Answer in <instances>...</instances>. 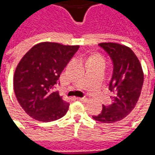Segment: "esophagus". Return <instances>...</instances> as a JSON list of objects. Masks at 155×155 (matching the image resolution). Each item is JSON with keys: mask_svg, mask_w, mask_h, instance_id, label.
Listing matches in <instances>:
<instances>
[{"mask_svg": "<svg viewBox=\"0 0 155 155\" xmlns=\"http://www.w3.org/2000/svg\"><path fill=\"white\" fill-rule=\"evenodd\" d=\"M78 101H82V102H87L88 101V99L85 97H82V98H77Z\"/></svg>", "mask_w": 155, "mask_h": 155, "instance_id": "obj_1", "label": "esophagus"}]
</instances>
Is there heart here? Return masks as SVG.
Segmentation results:
<instances>
[{
    "label": "heart",
    "mask_w": 155,
    "mask_h": 155,
    "mask_svg": "<svg viewBox=\"0 0 155 155\" xmlns=\"http://www.w3.org/2000/svg\"><path fill=\"white\" fill-rule=\"evenodd\" d=\"M93 59H95V60H98V61H104V60H103V58L100 57V56H96V57L93 58Z\"/></svg>",
    "instance_id": "heart-1"
}]
</instances>
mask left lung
Instances as JSON below:
<instances>
[{"instance_id": "obj_1", "label": "left lung", "mask_w": 155, "mask_h": 155, "mask_svg": "<svg viewBox=\"0 0 155 155\" xmlns=\"http://www.w3.org/2000/svg\"><path fill=\"white\" fill-rule=\"evenodd\" d=\"M113 64V73L109 84L112 92V104L104 105L101 114L93 119L101 123H114L123 120L136 105L143 83L142 67L133 51L116 43H101Z\"/></svg>"}]
</instances>
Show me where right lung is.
<instances>
[{
    "label": "right lung",
    "mask_w": 155,
    "mask_h": 155,
    "mask_svg": "<svg viewBox=\"0 0 155 155\" xmlns=\"http://www.w3.org/2000/svg\"><path fill=\"white\" fill-rule=\"evenodd\" d=\"M79 47L43 42L21 60L14 74V91L22 109L33 119L51 122L66 114L70 104L53 89Z\"/></svg>",
    "instance_id": "add662e5"
}]
</instances>
